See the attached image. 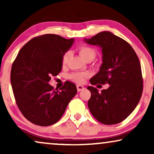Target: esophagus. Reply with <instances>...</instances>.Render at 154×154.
<instances>
[{"instance_id":"esophagus-1","label":"esophagus","mask_w":154,"mask_h":154,"mask_svg":"<svg viewBox=\"0 0 154 154\" xmlns=\"http://www.w3.org/2000/svg\"><path fill=\"white\" fill-rule=\"evenodd\" d=\"M77 90H78V92H80V91H81V90H84V88L83 85H77Z\"/></svg>"}]
</instances>
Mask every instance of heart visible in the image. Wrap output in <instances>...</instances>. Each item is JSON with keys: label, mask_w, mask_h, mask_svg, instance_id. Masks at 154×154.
Masks as SVG:
<instances>
[{"label": "heart", "mask_w": 154, "mask_h": 154, "mask_svg": "<svg viewBox=\"0 0 154 154\" xmlns=\"http://www.w3.org/2000/svg\"><path fill=\"white\" fill-rule=\"evenodd\" d=\"M79 53L81 56L85 60H87L88 59H93L96 56L95 50L89 46H81L79 48ZM69 57H70V52H66L64 54L62 57V62L63 65H65L68 62ZM87 76L86 73H73L72 74L69 75V78L73 81L76 83H83L85 81V79Z\"/></svg>", "instance_id": "1"}]
</instances>
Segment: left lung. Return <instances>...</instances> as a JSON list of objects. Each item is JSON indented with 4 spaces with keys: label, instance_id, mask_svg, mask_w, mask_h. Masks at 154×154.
Returning a JSON list of instances; mask_svg holds the SVG:
<instances>
[{
    "label": "left lung",
    "instance_id": "obj_1",
    "mask_svg": "<svg viewBox=\"0 0 154 154\" xmlns=\"http://www.w3.org/2000/svg\"><path fill=\"white\" fill-rule=\"evenodd\" d=\"M84 41L98 45L102 52V64L90 83L109 85L101 92L88 86L91 92L88 108L100 123H121L134 111L142 97L143 79L138 57L128 42L110 31H102Z\"/></svg>",
    "mask_w": 154,
    "mask_h": 154
}]
</instances>
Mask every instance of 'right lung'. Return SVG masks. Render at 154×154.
Returning <instances> with one entry per match:
<instances>
[{"instance_id": "1", "label": "right lung", "mask_w": 154, "mask_h": 154, "mask_svg": "<svg viewBox=\"0 0 154 154\" xmlns=\"http://www.w3.org/2000/svg\"><path fill=\"white\" fill-rule=\"evenodd\" d=\"M74 39L56 34L35 37L20 50L12 64L10 81L18 108L33 124L49 126L64 114L77 93L76 86L65 82L60 90L48 84L62 71V59Z\"/></svg>"}]
</instances>
